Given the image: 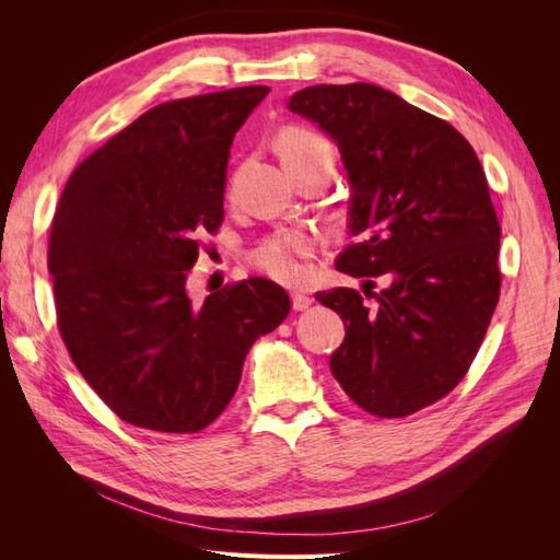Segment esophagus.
<instances>
[{"mask_svg": "<svg viewBox=\"0 0 560 560\" xmlns=\"http://www.w3.org/2000/svg\"><path fill=\"white\" fill-rule=\"evenodd\" d=\"M311 303H313V299L308 294H303V292H294L292 294V308L294 311H306Z\"/></svg>", "mask_w": 560, "mask_h": 560, "instance_id": "1", "label": "esophagus"}]
</instances>
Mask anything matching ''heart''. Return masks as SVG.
<instances>
[{"mask_svg":"<svg viewBox=\"0 0 560 560\" xmlns=\"http://www.w3.org/2000/svg\"><path fill=\"white\" fill-rule=\"evenodd\" d=\"M278 151L287 171L296 173L299 167L311 165L319 159H331L329 144L319 135L306 128H287L278 138ZM319 241L306 231H280L266 238L252 252V264L261 273L282 284H296L308 273L306 261L317 254Z\"/></svg>","mask_w":560,"mask_h":560,"instance_id":"heart-1","label":"heart"}]
</instances>
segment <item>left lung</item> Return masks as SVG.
Instances as JSON below:
<instances>
[{"mask_svg": "<svg viewBox=\"0 0 560 560\" xmlns=\"http://www.w3.org/2000/svg\"><path fill=\"white\" fill-rule=\"evenodd\" d=\"M287 107L341 151L354 243L336 268L375 299L369 307L350 287L315 294L346 322L331 374L371 416H411L465 378L498 306L500 222L483 167L444 118L374 83H322Z\"/></svg>", "mask_w": 560, "mask_h": 560, "instance_id": "1", "label": "left lung"}]
</instances>
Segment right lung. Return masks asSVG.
I'll list each match as a JSON object with an SVG mask.
<instances>
[{
  "instance_id": "obj_1",
  "label": "right lung",
  "mask_w": 560,
  "mask_h": 560,
  "mask_svg": "<svg viewBox=\"0 0 560 560\" xmlns=\"http://www.w3.org/2000/svg\"><path fill=\"white\" fill-rule=\"evenodd\" d=\"M268 86L156 105L81 161L50 224L62 341L81 376L130 425L191 434L238 389L259 336L290 313L266 278L186 292L206 233L224 222L229 149Z\"/></svg>"
}]
</instances>
